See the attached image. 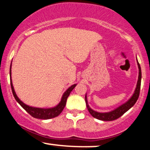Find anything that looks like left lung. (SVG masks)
Masks as SVG:
<instances>
[{
  "instance_id": "1",
  "label": "left lung",
  "mask_w": 150,
  "mask_h": 150,
  "mask_svg": "<svg viewBox=\"0 0 150 150\" xmlns=\"http://www.w3.org/2000/svg\"><path fill=\"white\" fill-rule=\"evenodd\" d=\"M137 65H138V68H139V76H138V80H137V86H136V88H135V92H134V94H132V96L130 97V99H129L128 101H126V102L124 103V104H122L121 106H118V107L116 108V109L113 110V111H110V112H106V113H99V112H97V111H94V110H92V108L89 106L88 102H87V96L85 95V102H86V105H87V109H88L89 112L90 113V114L92 115L94 118L101 120H104V121H111V120H116L117 118H118L119 117L121 116L122 115L124 114L127 111H128L130 108L134 106V104H135L136 101L137 100V99H138L139 95H140L141 78H142L141 68H140V64H139L138 61H137Z\"/></svg>"
}]
</instances>
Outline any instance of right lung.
Returning <instances> with one entry per match:
<instances>
[{
	"mask_svg": "<svg viewBox=\"0 0 150 150\" xmlns=\"http://www.w3.org/2000/svg\"><path fill=\"white\" fill-rule=\"evenodd\" d=\"M10 85H11L12 88V92H13V96H14L15 99H16V101L20 104V106H22L24 109L27 111V113H30V114L32 117L35 118H39V119H50V118H55V117L58 116V115L63 111V108L65 106L66 104V101L68 97H69L70 92H72V90L75 88V86L77 85V84L70 86V87L67 89L66 91L63 94V97L61 98V101H60V103L57 106H55L53 108H36V107H32V106H30L28 105L24 104L22 101L20 100V99L17 96L16 93L15 92L14 87L13 86V82H12L11 80V65H10Z\"/></svg>",
	"mask_w": 150,
	"mask_h": 150,
	"instance_id": "add662e5",
	"label": "right lung"
}]
</instances>
